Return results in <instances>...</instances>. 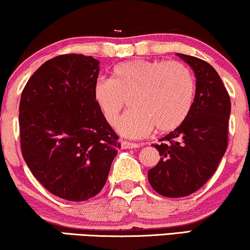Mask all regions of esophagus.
I'll list each match as a JSON object with an SVG mask.
<instances>
[{
    "label": "esophagus",
    "instance_id": "obj_1",
    "mask_svg": "<svg viewBox=\"0 0 250 250\" xmlns=\"http://www.w3.org/2000/svg\"><path fill=\"white\" fill-rule=\"evenodd\" d=\"M141 144L139 143H132L128 142V141H122V147L123 149H136V147H140Z\"/></svg>",
    "mask_w": 250,
    "mask_h": 250
}]
</instances>
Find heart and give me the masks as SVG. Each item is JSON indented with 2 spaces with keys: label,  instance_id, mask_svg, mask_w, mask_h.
Instances as JSON below:
<instances>
[{
  "label": "heart",
  "instance_id": "obj_1",
  "mask_svg": "<svg viewBox=\"0 0 250 250\" xmlns=\"http://www.w3.org/2000/svg\"><path fill=\"white\" fill-rule=\"evenodd\" d=\"M195 79L179 61L133 60L116 65L111 79H99L92 89L95 103L108 124L118 122L127 100L132 109L118 123L128 137H142L153 128L167 133L178 128L190 113Z\"/></svg>",
  "mask_w": 250,
  "mask_h": 250
}]
</instances>
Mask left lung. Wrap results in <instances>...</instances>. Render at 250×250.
<instances>
[{"label": "left lung", "instance_id": "1", "mask_svg": "<svg viewBox=\"0 0 250 250\" xmlns=\"http://www.w3.org/2000/svg\"><path fill=\"white\" fill-rule=\"evenodd\" d=\"M193 68L196 91L186 121L153 146L161 155L147 172L150 185L162 196L185 197L208 182L226 153L230 97L212 65L177 54Z\"/></svg>", "mask_w": 250, "mask_h": 250}]
</instances>
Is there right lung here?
Masks as SVG:
<instances>
[{
	"mask_svg": "<svg viewBox=\"0 0 250 250\" xmlns=\"http://www.w3.org/2000/svg\"><path fill=\"white\" fill-rule=\"evenodd\" d=\"M98 75L93 57L60 55L42 64L21 93L22 157L38 182L66 201L96 196L121 147L93 99Z\"/></svg>",
	"mask_w": 250,
	"mask_h": 250,
	"instance_id": "1",
	"label": "right lung"
}]
</instances>
